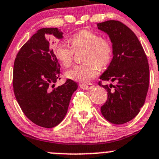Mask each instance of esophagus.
Instances as JSON below:
<instances>
[{
    "label": "esophagus",
    "mask_w": 159,
    "mask_h": 159,
    "mask_svg": "<svg viewBox=\"0 0 159 159\" xmlns=\"http://www.w3.org/2000/svg\"><path fill=\"white\" fill-rule=\"evenodd\" d=\"M80 88H81L82 89L84 90H89V89H91L94 87L93 84H79Z\"/></svg>",
    "instance_id": "obj_1"
}]
</instances>
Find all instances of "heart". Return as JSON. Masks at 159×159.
Segmentation results:
<instances>
[{
    "mask_svg": "<svg viewBox=\"0 0 159 159\" xmlns=\"http://www.w3.org/2000/svg\"><path fill=\"white\" fill-rule=\"evenodd\" d=\"M71 47L65 42L54 46L56 59L65 67L72 64L75 51L86 49L84 61L86 64L76 65L66 72V77L71 80L88 82L96 78L100 67L103 68L111 63L113 57V46L111 41L98 33L89 30H81L70 38Z\"/></svg>",
    "mask_w": 159,
    "mask_h": 159,
    "instance_id": "obj_1",
    "label": "heart"
}]
</instances>
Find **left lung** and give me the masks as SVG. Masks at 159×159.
<instances>
[{"mask_svg":"<svg viewBox=\"0 0 159 159\" xmlns=\"http://www.w3.org/2000/svg\"><path fill=\"white\" fill-rule=\"evenodd\" d=\"M97 26L107 34L113 46V59L99 82L107 92L101 113L112 124H124L133 119L144 104L150 80L148 58L137 37L124 23L108 20ZM102 80L116 84L103 86Z\"/></svg>","mask_w":159,"mask_h":159,"instance_id":"left-lung-1","label":"left lung"}]
</instances>
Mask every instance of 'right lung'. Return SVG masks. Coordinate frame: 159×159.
Wrapping results in <instances>:
<instances>
[{
  "instance_id": "obj_1",
  "label": "right lung",
  "mask_w": 159,
  "mask_h": 159,
  "mask_svg": "<svg viewBox=\"0 0 159 159\" xmlns=\"http://www.w3.org/2000/svg\"><path fill=\"white\" fill-rule=\"evenodd\" d=\"M55 38H63L58 28L38 30L22 46L13 68V90L19 107L32 122L44 128H53L63 121L78 89L71 79L54 88L60 79V65L50 47Z\"/></svg>"
}]
</instances>
